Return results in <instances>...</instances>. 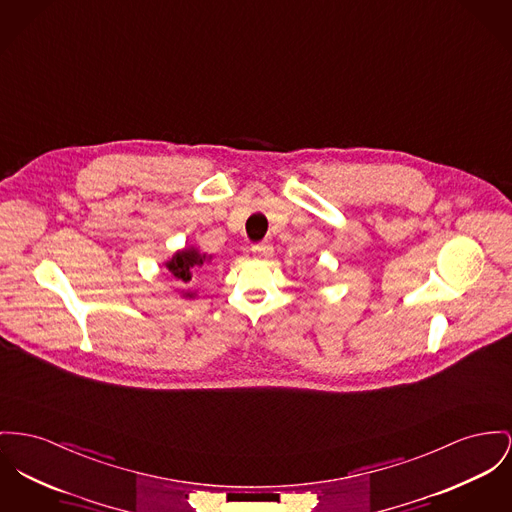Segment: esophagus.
<instances>
[{
  "label": "esophagus",
  "mask_w": 512,
  "mask_h": 512,
  "mask_svg": "<svg viewBox=\"0 0 512 512\" xmlns=\"http://www.w3.org/2000/svg\"><path fill=\"white\" fill-rule=\"evenodd\" d=\"M252 252H254L258 258L266 260V258H272L273 246L270 242H260V244H254V246H252Z\"/></svg>",
  "instance_id": "esophagus-1"
}]
</instances>
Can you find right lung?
Segmentation results:
<instances>
[{
    "label": "right lung",
    "instance_id": "1",
    "mask_svg": "<svg viewBox=\"0 0 512 512\" xmlns=\"http://www.w3.org/2000/svg\"><path fill=\"white\" fill-rule=\"evenodd\" d=\"M205 260H207V256L200 254V250L192 246V248L178 250L165 266L174 279H178L180 283H188L192 279V270L202 268ZM184 297L192 299L194 293H184Z\"/></svg>",
    "mask_w": 512,
    "mask_h": 512
}]
</instances>
